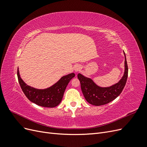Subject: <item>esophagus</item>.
I'll use <instances>...</instances> for the list:
<instances>
[{
	"mask_svg": "<svg viewBox=\"0 0 147 147\" xmlns=\"http://www.w3.org/2000/svg\"><path fill=\"white\" fill-rule=\"evenodd\" d=\"M74 71H75V72H78V71H80V70L82 69V67H80V65H76L74 66Z\"/></svg>",
	"mask_w": 147,
	"mask_h": 147,
	"instance_id": "esophagus-1",
	"label": "esophagus"
}]
</instances>
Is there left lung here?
<instances>
[{"mask_svg":"<svg viewBox=\"0 0 147 147\" xmlns=\"http://www.w3.org/2000/svg\"><path fill=\"white\" fill-rule=\"evenodd\" d=\"M124 73L121 79L116 84L109 87L99 86L92 81V80L78 74L77 77L81 84V89L84 98L86 101L93 105L99 106L105 105L112 102L121 94L125 86L127 75L128 67L125 53L124 52Z\"/></svg>","mask_w":147,"mask_h":147,"instance_id":"1","label":"left lung"}]
</instances>
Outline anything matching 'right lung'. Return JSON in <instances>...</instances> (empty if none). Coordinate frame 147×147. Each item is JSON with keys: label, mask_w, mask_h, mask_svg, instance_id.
Instances as JSON below:
<instances>
[{"label": "right lung", "mask_w": 147, "mask_h": 147, "mask_svg": "<svg viewBox=\"0 0 147 147\" xmlns=\"http://www.w3.org/2000/svg\"><path fill=\"white\" fill-rule=\"evenodd\" d=\"M17 75L22 91L30 101L43 107L53 108L60 104L67 86L75 75L71 73L65 75L51 86L43 90L31 87L25 83L20 77L18 69Z\"/></svg>", "instance_id": "1"}]
</instances>
